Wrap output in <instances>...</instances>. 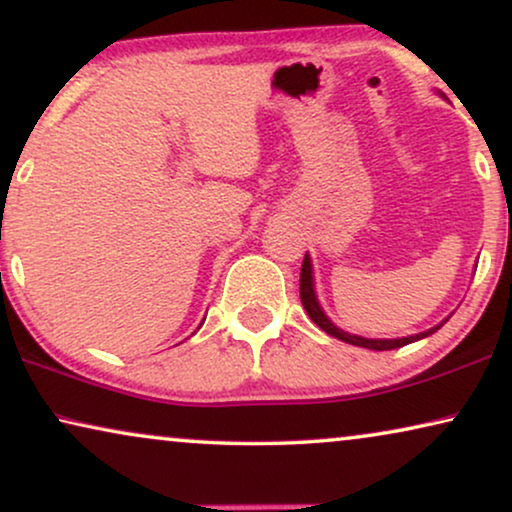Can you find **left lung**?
Wrapping results in <instances>:
<instances>
[{
  "mask_svg": "<svg viewBox=\"0 0 512 512\" xmlns=\"http://www.w3.org/2000/svg\"><path fill=\"white\" fill-rule=\"evenodd\" d=\"M440 95H443V93H440ZM300 300H303V307L307 310V314H310V319L321 328V331H326L328 335H333V338H338V340H342V342H349V345L375 349V352H384V349H396V347L410 345V342H415V340L429 338L431 333H436L438 328L443 326L447 319H450V317L443 319L438 326L429 328V331H422V333H417V335H408V338H391V340L361 338V335H354V333L342 331V328L335 326L333 321L326 317V312L321 310L319 298H317V291H314V270H312V258H310V254H305L303 268H300Z\"/></svg>",
  "mask_w": 512,
  "mask_h": 512,
  "instance_id": "left-lung-1",
  "label": "left lung"
}]
</instances>
